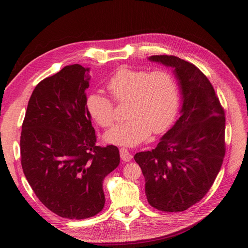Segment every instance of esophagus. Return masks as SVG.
I'll return each mask as SVG.
<instances>
[{"mask_svg": "<svg viewBox=\"0 0 248 248\" xmlns=\"http://www.w3.org/2000/svg\"><path fill=\"white\" fill-rule=\"evenodd\" d=\"M120 157L125 162H129L132 159L131 153L128 151L127 149H125V148H121L120 149Z\"/></svg>", "mask_w": 248, "mask_h": 248, "instance_id": "obj_1", "label": "esophagus"}]
</instances>
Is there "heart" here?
<instances>
[{"label":"heart","instance_id":"heart-1","mask_svg":"<svg viewBox=\"0 0 248 248\" xmlns=\"http://www.w3.org/2000/svg\"><path fill=\"white\" fill-rule=\"evenodd\" d=\"M110 96L116 102L128 101L126 117L129 120L109 130L105 140L120 146L134 147L153 133L164 132L171 125L179 106L176 80L165 70L118 69L107 83ZM90 117L99 126L115 124V106L99 93H92L86 99Z\"/></svg>","mask_w":248,"mask_h":248}]
</instances>
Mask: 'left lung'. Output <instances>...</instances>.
Wrapping results in <instances>:
<instances>
[{
    "instance_id": "8db88e82",
    "label": "left lung",
    "mask_w": 248,
    "mask_h": 248,
    "mask_svg": "<svg viewBox=\"0 0 248 248\" xmlns=\"http://www.w3.org/2000/svg\"><path fill=\"white\" fill-rule=\"evenodd\" d=\"M150 61L174 69L182 115L155 149L136 153L134 160L144 176L150 205L179 212L206 195L223 164L225 110L207 77L193 63L173 55H153Z\"/></svg>"
}]
</instances>
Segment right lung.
Listing matches in <instances>:
<instances>
[{
    "mask_svg": "<svg viewBox=\"0 0 248 248\" xmlns=\"http://www.w3.org/2000/svg\"><path fill=\"white\" fill-rule=\"evenodd\" d=\"M89 69L64 66L33 89L22 123L23 173L55 215L83 219L105 206L102 183L120 163L116 146L99 147L86 108Z\"/></svg>",
    "mask_w": 248,
    "mask_h": 248,
    "instance_id": "right-lung-1",
    "label": "right lung"
}]
</instances>
